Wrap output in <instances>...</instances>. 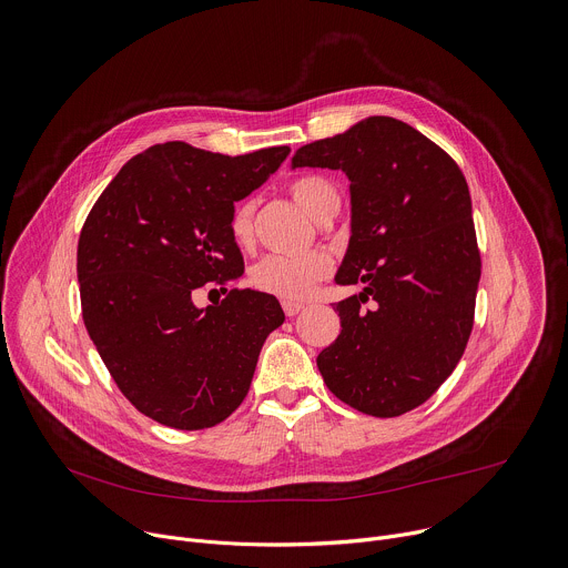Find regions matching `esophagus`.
Masks as SVG:
<instances>
[{"label": "esophagus", "instance_id": "obj_1", "mask_svg": "<svg viewBox=\"0 0 568 568\" xmlns=\"http://www.w3.org/2000/svg\"><path fill=\"white\" fill-rule=\"evenodd\" d=\"M283 310H285L287 316H296V314L303 310V305H301V303H294V301H283Z\"/></svg>", "mask_w": 568, "mask_h": 568}]
</instances>
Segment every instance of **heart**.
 Listing matches in <instances>:
<instances>
[{
    "mask_svg": "<svg viewBox=\"0 0 568 568\" xmlns=\"http://www.w3.org/2000/svg\"><path fill=\"white\" fill-rule=\"evenodd\" d=\"M294 202L314 220H321L331 209L339 206V193L326 178L307 175L290 184ZM231 237L237 245H247L252 240V206L237 204L229 220ZM333 265L323 254L307 256H267L252 270V285L283 301H303L312 294L318 281L331 274Z\"/></svg>",
    "mask_w": 568,
    "mask_h": 568,
    "instance_id": "b5f03b06",
    "label": "heart"
}]
</instances>
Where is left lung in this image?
I'll use <instances>...</instances> for the list:
<instances>
[{
	"label": "left lung",
	"mask_w": 568,
	"mask_h": 568,
	"mask_svg": "<svg viewBox=\"0 0 568 568\" xmlns=\"http://www.w3.org/2000/svg\"><path fill=\"white\" fill-rule=\"evenodd\" d=\"M305 166L351 182V240L335 281L364 285L335 305L342 333L318 353V373L353 409L402 416L452 375L471 333L480 256L467 182L445 150L390 116L298 148L292 169Z\"/></svg>",
	"instance_id": "obj_1"
}]
</instances>
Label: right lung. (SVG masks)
<instances>
[{"instance_id": "right-lung-1", "label": "right lung", "mask_w": 568, "mask_h": 568, "mask_svg": "<svg viewBox=\"0 0 568 568\" xmlns=\"http://www.w3.org/2000/svg\"><path fill=\"white\" fill-rule=\"evenodd\" d=\"M287 154V145L240 156L184 141L150 145L80 231L85 328L121 393L159 425L195 432L229 418L267 335L285 321L276 296L256 290H229L206 307L193 298L245 272L229 231L233 202L263 186Z\"/></svg>"}]
</instances>
